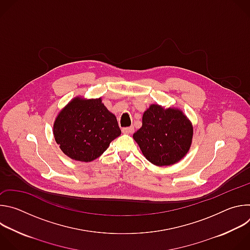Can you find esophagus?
Wrapping results in <instances>:
<instances>
[{"label":"esophagus","mask_w":250,"mask_h":250,"mask_svg":"<svg viewBox=\"0 0 250 250\" xmlns=\"http://www.w3.org/2000/svg\"><path fill=\"white\" fill-rule=\"evenodd\" d=\"M133 130H134L133 126H127V127H124V128L122 129V131H123L124 133H125V134H130V133L133 132Z\"/></svg>","instance_id":"1"}]
</instances>
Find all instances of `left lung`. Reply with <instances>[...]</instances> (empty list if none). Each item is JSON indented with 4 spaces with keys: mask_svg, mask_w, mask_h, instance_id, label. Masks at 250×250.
<instances>
[{
    "mask_svg": "<svg viewBox=\"0 0 250 250\" xmlns=\"http://www.w3.org/2000/svg\"><path fill=\"white\" fill-rule=\"evenodd\" d=\"M193 127L183 113L151 104L142 117V126L133 134L146 158L157 166L171 165L188 152Z\"/></svg>",
    "mask_w": 250,
    "mask_h": 250,
    "instance_id": "left-lung-1",
    "label": "left lung"
}]
</instances>
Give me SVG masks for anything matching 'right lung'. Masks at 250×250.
<instances>
[{"label":"right lung","instance_id":"add662e5","mask_svg":"<svg viewBox=\"0 0 250 250\" xmlns=\"http://www.w3.org/2000/svg\"><path fill=\"white\" fill-rule=\"evenodd\" d=\"M121 132L117 118L101 99L71 101L53 126L60 149L70 158L83 162L98 158Z\"/></svg>","mask_w":250,"mask_h":250}]
</instances>
